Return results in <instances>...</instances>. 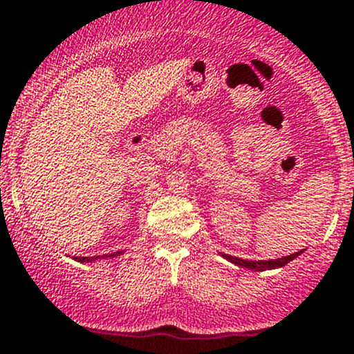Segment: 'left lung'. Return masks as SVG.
Instances as JSON below:
<instances>
[{
    "mask_svg": "<svg viewBox=\"0 0 354 354\" xmlns=\"http://www.w3.org/2000/svg\"><path fill=\"white\" fill-rule=\"evenodd\" d=\"M301 252H304V250H300V252L290 254V256L281 257V259H271V261H245V259L233 257V256H228V254H221V256L227 259V261H230L232 264L239 266V268L250 269V271H266V269L283 268V266H286L288 262H291L293 259H297L298 256H300Z\"/></svg>",
    "mask_w": 354,
    "mask_h": 354,
    "instance_id": "obj_1",
    "label": "left lung"
}]
</instances>
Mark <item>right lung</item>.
Listing matches in <instances>:
<instances>
[{
  "instance_id": "add662e5",
  "label": "right lung",
  "mask_w": 354,
  "mask_h": 354,
  "mask_svg": "<svg viewBox=\"0 0 354 354\" xmlns=\"http://www.w3.org/2000/svg\"><path fill=\"white\" fill-rule=\"evenodd\" d=\"M122 250H119V252H112V254H105V256H95V257H73L75 261L78 262H83V264H86V262H95L98 259H112V257H119L122 256Z\"/></svg>"
}]
</instances>
